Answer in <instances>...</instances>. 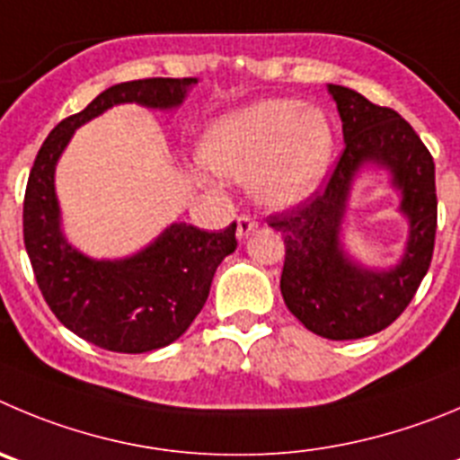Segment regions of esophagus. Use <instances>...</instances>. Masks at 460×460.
Returning <instances> with one entry per match:
<instances>
[{"label": "esophagus", "mask_w": 460, "mask_h": 460, "mask_svg": "<svg viewBox=\"0 0 460 460\" xmlns=\"http://www.w3.org/2000/svg\"><path fill=\"white\" fill-rule=\"evenodd\" d=\"M235 225H238V231H235V234H238V238H247V235L254 234V229H256V222L252 220L250 216H240L238 220H235Z\"/></svg>", "instance_id": "34e87169"}]
</instances>
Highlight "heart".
Instances as JSON below:
<instances>
[{"label": "heart", "instance_id": "b5f03b06", "mask_svg": "<svg viewBox=\"0 0 460 460\" xmlns=\"http://www.w3.org/2000/svg\"><path fill=\"white\" fill-rule=\"evenodd\" d=\"M336 136L329 118L299 100H263L226 113L206 131L201 156L225 177L247 181L268 208H293L327 177Z\"/></svg>", "mask_w": 460, "mask_h": 460}]
</instances>
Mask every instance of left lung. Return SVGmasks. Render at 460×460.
Wrapping results in <instances>:
<instances>
[{"label":"left lung","mask_w":460,"mask_h":460,"mask_svg":"<svg viewBox=\"0 0 460 460\" xmlns=\"http://www.w3.org/2000/svg\"><path fill=\"white\" fill-rule=\"evenodd\" d=\"M345 136V152L327 186L306 204L270 216L281 231L286 261L281 295L308 332L329 341H356L393 324L413 299L433 256L436 240V165L409 122L345 85L329 84ZM379 166L400 192L410 220L405 254L393 269H367L341 244L346 201L358 174Z\"/></svg>","instance_id":"1"}]
</instances>
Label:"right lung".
<instances>
[{"label": "right lung", "mask_w": 460, "mask_h": 460, "mask_svg": "<svg viewBox=\"0 0 460 460\" xmlns=\"http://www.w3.org/2000/svg\"><path fill=\"white\" fill-rule=\"evenodd\" d=\"M197 79H138L106 88L81 113L56 124L42 143L24 192V247L38 288L61 324L119 354L161 349L186 333L208 299L217 265L234 254L235 222L220 234L172 222L145 250L97 261L67 243L56 197V163L81 124L118 104L170 111Z\"/></svg>", "instance_id": "obj_1"}]
</instances>
